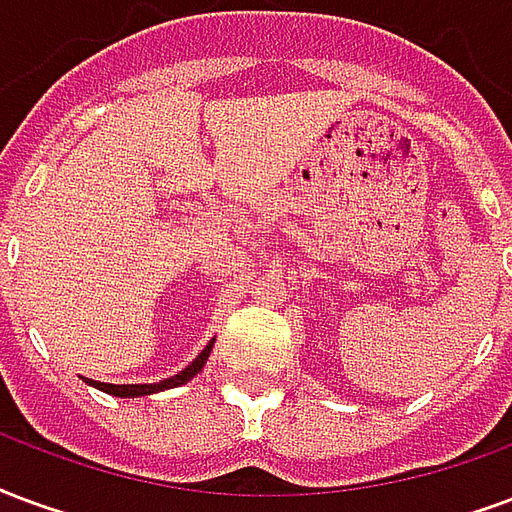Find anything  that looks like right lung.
Listing matches in <instances>:
<instances>
[{
    "label": "right lung",
    "mask_w": 512,
    "mask_h": 512,
    "mask_svg": "<svg viewBox=\"0 0 512 512\" xmlns=\"http://www.w3.org/2000/svg\"><path fill=\"white\" fill-rule=\"evenodd\" d=\"M212 343H215V338L201 349L199 357H196L185 371H179V374H174L171 379H163V382L158 384H106V382H92V379H87V384L98 387V390H103V393L108 395H117V398H141V395H152V393H160V390H169V387H179V384L190 382V379L204 368V363H207V357H210L212 352Z\"/></svg>",
    "instance_id": "obj_1"
}]
</instances>
